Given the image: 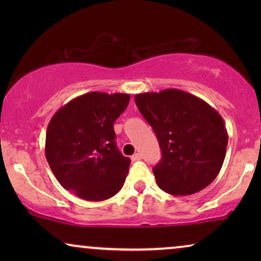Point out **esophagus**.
Returning a JSON list of instances; mask_svg holds the SVG:
<instances>
[{
  "label": "esophagus",
  "instance_id": "1",
  "mask_svg": "<svg viewBox=\"0 0 261 261\" xmlns=\"http://www.w3.org/2000/svg\"><path fill=\"white\" fill-rule=\"evenodd\" d=\"M140 159H141L140 153H135L134 155H132V160H133V162H137V160H140Z\"/></svg>",
  "mask_w": 261,
  "mask_h": 261
}]
</instances>
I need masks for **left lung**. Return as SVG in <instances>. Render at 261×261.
I'll return each mask as SVG.
<instances>
[{
  "label": "left lung",
  "instance_id": "obj_1",
  "mask_svg": "<svg viewBox=\"0 0 261 261\" xmlns=\"http://www.w3.org/2000/svg\"><path fill=\"white\" fill-rule=\"evenodd\" d=\"M135 103L162 149V160L153 169L158 187L174 196L208 187L227 152L228 133L219 112L179 89L137 94Z\"/></svg>",
  "mask_w": 261,
  "mask_h": 261
}]
</instances>
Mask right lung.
Here are the masks:
<instances>
[{
  "instance_id": "1",
  "label": "right lung",
  "mask_w": 261,
  "mask_h": 261,
  "mask_svg": "<svg viewBox=\"0 0 261 261\" xmlns=\"http://www.w3.org/2000/svg\"><path fill=\"white\" fill-rule=\"evenodd\" d=\"M129 99L121 92H88L67 102L49 121L48 165L63 188L85 201L113 197L124 183L130 159L116 147L114 122Z\"/></svg>"
}]
</instances>
